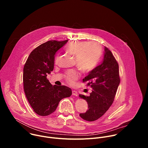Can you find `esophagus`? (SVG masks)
<instances>
[{
  "instance_id": "1",
  "label": "esophagus",
  "mask_w": 148,
  "mask_h": 148,
  "mask_svg": "<svg viewBox=\"0 0 148 148\" xmlns=\"http://www.w3.org/2000/svg\"><path fill=\"white\" fill-rule=\"evenodd\" d=\"M72 94L74 96H77L78 95V92L75 90H73L72 91Z\"/></svg>"
}]
</instances>
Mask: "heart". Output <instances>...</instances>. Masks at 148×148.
<instances>
[{"label": "heart", "instance_id": "1", "mask_svg": "<svg viewBox=\"0 0 148 148\" xmlns=\"http://www.w3.org/2000/svg\"><path fill=\"white\" fill-rule=\"evenodd\" d=\"M67 51L75 56L77 66L84 72H88L93 70L97 66L101 54V48L99 44L95 42L74 41L69 45ZM58 57L56 58V62L58 61ZM78 71L71 70L65 75L66 81L73 85L79 77Z\"/></svg>", "mask_w": 148, "mask_h": 148}]
</instances>
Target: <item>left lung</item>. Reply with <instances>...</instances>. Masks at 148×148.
Masks as SVG:
<instances>
[{
    "label": "left lung",
    "instance_id": "obj_1",
    "mask_svg": "<svg viewBox=\"0 0 148 148\" xmlns=\"http://www.w3.org/2000/svg\"><path fill=\"white\" fill-rule=\"evenodd\" d=\"M82 81H88L87 86H91L92 92L90 96L79 95L88 105V110L79 116L86 121H94L101 117L111 106L120 82L118 63L107 47H105L101 64L91 71Z\"/></svg>",
    "mask_w": 148,
    "mask_h": 148
}]
</instances>
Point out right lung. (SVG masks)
Returning a JSON list of instances; mask_svg holds the SVG:
<instances>
[{"instance_id":"obj_1","label":"right lung","mask_w":148,"mask_h":148,"mask_svg":"<svg viewBox=\"0 0 148 148\" xmlns=\"http://www.w3.org/2000/svg\"><path fill=\"white\" fill-rule=\"evenodd\" d=\"M67 41L50 40L41 44L31 52L24 66L25 95L33 111L40 116L54 112L59 102L72 94L69 87L53 86L47 78L53 70L56 53Z\"/></svg>"}]
</instances>
